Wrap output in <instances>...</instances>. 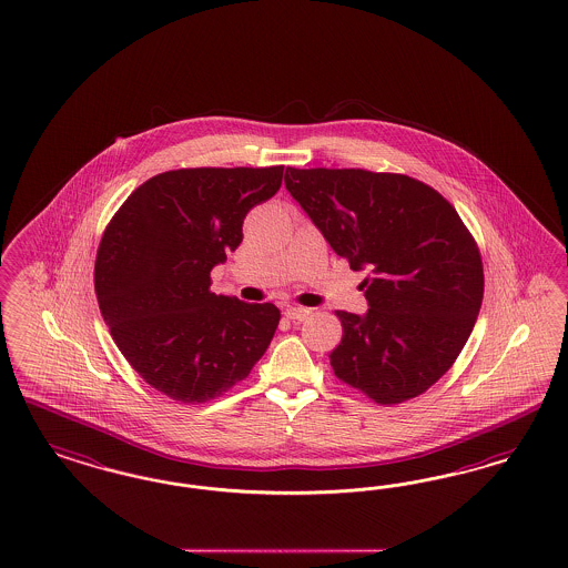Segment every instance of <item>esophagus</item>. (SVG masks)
Instances as JSON below:
<instances>
[{"label":"esophagus","instance_id":"esophagus-1","mask_svg":"<svg viewBox=\"0 0 568 568\" xmlns=\"http://www.w3.org/2000/svg\"><path fill=\"white\" fill-rule=\"evenodd\" d=\"M284 315H286L288 320H305V317L310 315V310H305V307H294V305H291V307H286V310H284Z\"/></svg>","mask_w":568,"mask_h":568}]
</instances>
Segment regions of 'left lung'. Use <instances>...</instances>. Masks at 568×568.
Returning <instances> with one entry per match:
<instances>
[{
	"label": "left lung",
	"mask_w": 568,
	"mask_h": 568,
	"mask_svg": "<svg viewBox=\"0 0 568 568\" xmlns=\"http://www.w3.org/2000/svg\"><path fill=\"white\" fill-rule=\"evenodd\" d=\"M286 190L353 272L364 315L336 312L329 366L383 405L422 395L452 367L483 303V263L458 211L430 185L364 169H286Z\"/></svg>",
	"instance_id": "8db88e82"
}]
</instances>
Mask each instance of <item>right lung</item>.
<instances>
[{"mask_svg":"<svg viewBox=\"0 0 568 568\" xmlns=\"http://www.w3.org/2000/svg\"><path fill=\"white\" fill-rule=\"evenodd\" d=\"M282 175L284 166L166 171L123 202L102 236V317L131 367L175 402L220 397L274 338L280 310L211 293V270L239 248L246 213Z\"/></svg>","mask_w":568,"mask_h":568,"instance_id":"right-lung-1","label":"right lung"}]
</instances>
